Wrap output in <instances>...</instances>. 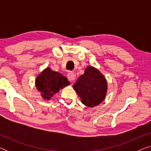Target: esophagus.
Segmentation results:
<instances>
[{"label":"esophagus","instance_id":"obj_1","mask_svg":"<svg viewBox=\"0 0 151 151\" xmlns=\"http://www.w3.org/2000/svg\"><path fill=\"white\" fill-rule=\"evenodd\" d=\"M67 78H68V79H69V81L73 82L76 79V76H75V74L73 73V72L70 71L67 74Z\"/></svg>","mask_w":151,"mask_h":151}]
</instances>
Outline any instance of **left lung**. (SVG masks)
<instances>
[{"instance_id": "8db88e82", "label": "left lung", "mask_w": 151, "mask_h": 151, "mask_svg": "<svg viewBox=\"0 0 151 151\" xmlns=\"http://www.w3.org/2000/svg\"><path fill=\"white\" fill-rule=\"evenodd\" d=\"M73 88L82 104L94 107L104 101L108 88L104 76L96 68L88 66L73 84Z\"/></svg>"}]
</instances>
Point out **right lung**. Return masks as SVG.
I'll return each mask as SVG.
<instances>
[{"label":"right lung","instance_id":"right-lung-1","mask_svg":"<svg viewBox=\"0 0 151 151\" xmlns=\"http://www.w3.org/2000/svg\"><path fill=\"white\" fill-rule=\"evenodd\" d=\"M35 84L37 90L40 92L45 100H49L53 95L65 86L69 85L67 78L58 72L47 67L37 76Z\"/></svg>","mask_w":151,"mask_h":151}]
</instances>
